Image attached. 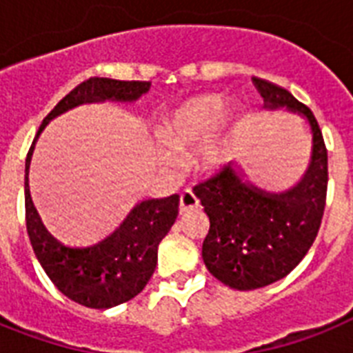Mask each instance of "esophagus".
<instances>
[{"mask_svg": "<svg viewBox=\"0 0 353 353\" xmlns=\"http://www.w3.org/2000/svg\"><path fill=\"white\" fill-rule=\"evenodd\" d=\"M198 205L199 201L198 198H196V194L192 192V188H185V190L179 194V209H181V212L196 209Z\"/></svg>", "mask_w": 353, "mask_h": 353, "instance_id": "esophagus-1", "label": "esophagus"}]
</instances>
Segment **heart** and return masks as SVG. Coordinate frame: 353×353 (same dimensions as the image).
Instances as JSON below:
<instances>
[{
  "label": "heart",
  "mask_w": 353,
  "mask_h": 353,
  "mask_svg": "<svg viewBox=\"0 0 353 353\" xmlns=\"http://www.w3.org/2000/svg\"><path fill=\"white\" fill-rule=\"evenodd\" d=\"M225 113V101L218 95H199L177 104L163 115L157 126L161 143L154 144V155L159 165H176L174 152H187L218 126ZM231 157L229 144L223 137H210L199 146L196 165L205 172L220 170Z\"/></svg>",
  "instance_id": "b5f03b06"
}]
</instances>
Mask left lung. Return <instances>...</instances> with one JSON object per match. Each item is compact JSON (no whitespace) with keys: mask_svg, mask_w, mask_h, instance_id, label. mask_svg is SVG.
<instances>
[{"mask_svg":"<svg viewBox=\"0 0 353 353\" xmlns=\"http://www.w3.org/2000/svg\"><path fill=\"white\" fill-rule=\"evenodd\" d=\"M254 85L265 110L285 108L306 119L312 157L301 179L282 192L258 188L232 165L194 187L210 221L201 249L205 265L240 291L273 284L299 265L317 238L328 188V154L312 110L273 82L254 79Z\"/></svg>","mask_w":353,"mask_h":353,"instance_id":"8db88e82","label":"left lung"}]
</instances>
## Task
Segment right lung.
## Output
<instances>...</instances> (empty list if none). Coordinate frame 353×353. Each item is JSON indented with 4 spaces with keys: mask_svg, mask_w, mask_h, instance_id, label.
Returning <instances> with one entry per match:
<instances>
[{
    "mask_svg": "<svg viewBox=\"0 0 353 353\" xmlns=\"http://www.w3.org/2000/svg\"><path fill=\"white\" fill-rule=\"evenodd\" d=\"M150 90V82L90 79L58 102L36 133L25 161V220L38 262L60 293L85 307L108 310L139 295L157 265V247L179 212V196L144 199L133 207L121 225L91 245L71 247L47 231L36 210L29 187L34 144L58 115L82 104L135 102Z\"/></svg>",
    "mask_w": 353,
    "mask_h": 353,
    "instance_id": "1",
    "label": "right lung"
}]
</instances>
